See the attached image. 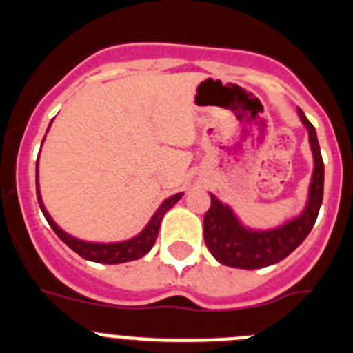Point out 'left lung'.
<instances>
[{"label": "left lung", "instance_id": "obj_1", "mask_svg": "<svg viewBox=\"0 0 353 353\" xmlns=\"http://www.w3.org/2000/svg\"><path fill=\"white\" fill-rule=\"evenodd\" d=\"M297 111L301 121L310 132V143L314 157L307 207L299 217L276 230L252 232L239 223L232 208L223 205L214 194H210L212 205L205 214L203 235L208 251L219 263L248 270L269 267V265L285 260L290 252L295 251L304 242L305 236L313 230L323 199V161L313 123L305 118L302 109H297Z\"/></svg>", "mask_w": 353, "mask_h": 353}]
</instances>
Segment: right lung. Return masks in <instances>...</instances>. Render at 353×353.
Here are the masks:
<instances>
[{
  "label": "right lung",
  "instance_id": "obj_1",
  "mask_svg": "<svg viewBox=\"0 0 353 353\" xmlns=\"http://www.w3.org/2000/svg\"><path fill=\"white\" fill-rule=\"evenodd\" d=\"M51 127V123H49ZM37 198H39V205L42 208V214L43 217L48 219L49 226L54 230V233L63 240L65 244L72 249L74 252H77L81 258L84 260H90V261H97V263H108V265H113V263H125V261H132V260H138V258L145 256L146 252L150 249L154 248L155 244V239L159 235V228H161V221L164 217L168 210L173 207L182 194H174L171 198H168L161 207L157 208V212L154 214V217L150 219V223L146 224V228L139 233L138 236H134V239L125 240V242H118V244H93V242H83L79 239H74L70 236L68 233H65L61 228L56 226L54 221L51 219V215L48 214V210L43 208L42 203V198H40V191H39V180H37Z\"/></svg>",
  "mask_w": 353,
  "mask_h": 353
}]
</instances>
